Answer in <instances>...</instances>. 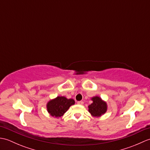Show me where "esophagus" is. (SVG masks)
Instances as JSON below:
<instances>
[{"instance_id": "obj_1", "label": "esophagus", "mask_w": 150, "mask_h": 150, "mask_svg": "<svg viewBox=\"0 0 150 150\" xmlns=\"http://www.w3.org/2000/svg\"><path fill=\"white\" fill-rule=\"evenodd\" d=\"M77 104L79 105H82L84 104V102L83 101H78L77 102Z\"/></svg>"}]
</instances>
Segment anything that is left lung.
Segmentation results:
<instances>
[{"mask_svg":"<svg viewBox=\"0 0 150 150\" xmlns=\"http://www.w3.org/2000/svg\"><path fill=\"white\" fill-rule=\"evenodd\" d=\"M93 103H91L88 106V111L91 115L94 117H100L102 115L106 113L107 110L106 103L102 100L100 97L97 96L91 98Z\"/></svg>","mask_w":150,"mask_h":150,"instance_id":"8db88e82","label":"left lung"}]
</instances>
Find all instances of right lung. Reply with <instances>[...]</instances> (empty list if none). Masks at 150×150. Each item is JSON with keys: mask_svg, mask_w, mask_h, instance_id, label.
<instances>
[{"mask_svg": "<svg viewBox=\"0 0 150 150\" xmlns=\"http://www.w3.org/2000/svg\"><path fill=\"white\" fill-rule=\"evenodd\" d=\"M74 104L75 100L71 98L68 99L64 97H57L55 99L48 102L47 104V110L52 116L60 117Z\"/></svg>", "mask_w": 150, "mask_h": 150, "instance_id": "add662e5", "label": "right lung"}]
</instances>
